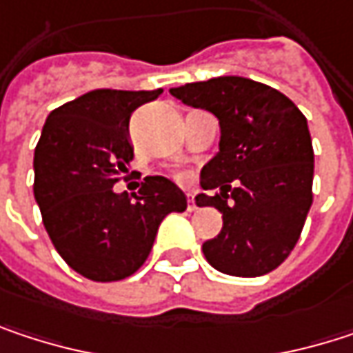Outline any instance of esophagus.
Returning a JSON list of instances; mask_svg holds the SVG:
<instances>
[{
    "label": "esophagus",
    "mask_w": 353,
    "mask_h": 353,
    "mask_svg": "<svg viewBox=\"0 0 353 353\" xmlns=\"http://www.w3.org/2000/svg\"><path fill=\"white\" fill-rule=\"evenodd\" d=\"M188 210H198V206H196V202H194V196L192 194H188Z\"/></svg>",
    "instance_id": "obj_1"
}]
</instances>
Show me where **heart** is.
<instances>
[{
  "mask_svg": "<svg viewBox=\"0 0 353 353\" xmlns=\"http://www.w3.org/2000/svg\"><path fill=\"white\" fill-rule=\"evenodd\" d=\"M181 177H185V174H183V176H181Z\"/></svg>",
  "mask_w": 353,
  "mask_h": 353,
  "instance_id": "obj_1",
  "label": "heart"
}]
</instances>
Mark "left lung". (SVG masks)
I'll list each match as a JSON object with an SVG mask.
<instances>
[{
  "label": "left lung",
  "instance_id": "1",
  "mask_svg": "<svg viewBox=\"0 0 353 353\" xmlns=\"http://www.w3.org/2000/svg\"><path fill=\"white\" fill-rule=\"evenodd\" d=\"M172 96L212 112L219 153L202 168L198 206H214L223 229L204 241L208 263L229 276L276 270L294 249L313 204L315 155L305 114L278 90L223 75L172 88Z\"/></svg>",
  "mask_w": 353,
  "mask_h": 353
}]
</instances>
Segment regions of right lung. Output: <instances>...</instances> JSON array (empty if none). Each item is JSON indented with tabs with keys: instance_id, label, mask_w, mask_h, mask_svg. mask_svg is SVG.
Wrapping results in <instances>:
<instances>
[{
	"instance_id": "1",
	"label": "right lung",
	"mask_w": 353,
	"mask_h": 353,
	"mask_svg": "<svg viewBox=\"0 0 353 353\" xmlns=\"http://www.w3.org/2000/svg\"><path fill=\"white\" fill-rule=\"evenodd\" d=\"M163 90H94L52 110L34 149V198L44 229L71 270L94 280L132 276L161 221L188 200L174 181L145 177L139 194L112 188L132 161L128 122Z\"/></svg>"
}]
</instances>
